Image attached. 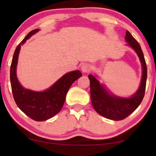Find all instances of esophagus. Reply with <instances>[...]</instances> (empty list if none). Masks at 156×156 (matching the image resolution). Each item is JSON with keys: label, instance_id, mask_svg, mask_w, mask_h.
I'll list each match as a JSON object with an SVG mask.
<instances>
[{"label": "esophagus", "instance_id": "obj_1", "mask_svg": "<svg viewBox=\"0 0 156 156\" xmlns=\"http://www.w3.org/2000/svg\"><path fill=\"white\" fill-rule=\"evenodd\" d=\"M91 68H92L91 64H89V63H84L81 66V70L83 73H89L91 70Z\"/></svg>", "mask_w": 156, "mask_h": 156}]
</instances>
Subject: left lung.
Returning a JSON list of instances; mask_svg holds the SVG:
<instances>
[{"mask_svg": "<svg viewBox=\"0 0 156 156\" xmlns=\"http://www.w3.org/2000/svg\"><path fill=\"white\" fill-rule=\"evenodd\" d=\"M125 41L136 52L142 65V78L140 87L131 98H122L111 95L95 77L92 75L88 76L90 80L91 101L93 108L103 117L115 121L125 119L138 108L144 98L146 88L147 70L140 44L128 31H126Z\"/></svg>", "mask_w": 156, "mask_h": 156, "instance_id": "left-lung-1", "label": "left lung"}]
</instances>
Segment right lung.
Segmentation results:
<instances>
[{
  "label": "right lung",
  "mask_w": 156,
  "mask_h": 156,
  "mask_svg": "<svg viewBox=\"0 0 156 156\" xmlns=\"http://www.w3.org/2000/svg\"><path fill=\"white\" fill-rule=\"evenodd\" d=\"M38 31L35 29L30 31L16 48L10 67V81L12 94L19 108L32 119L39 122L47 120L60 112L69 87L82 74L79 70L68 73L44 92H34L23 88L16 75L20 45Z\"/></svg>",
  "instance_id": "add662e5"
}]
</instances>
